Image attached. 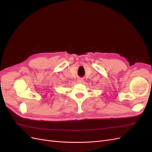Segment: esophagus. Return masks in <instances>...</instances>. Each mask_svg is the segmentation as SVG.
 I'll list each match as a JSON object with an SVG mask.
<instances>
[{"mask_svg": "<svg viewBox=\"0 0 152 152\" xmlns=\"http://www.w3.org/2000/svg\"><path fill=\"white\" fill-rule=\"evenodd\" d=\"M78 81H79V82H83V80H82V79H79Z\"/></svg>", "mask_w": 152, "mask_h": 152, "instance_id": "esophagus-1", "label": "esophagus"}]
</instances>
